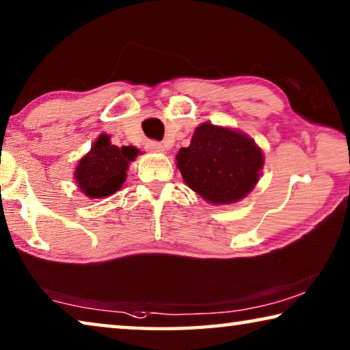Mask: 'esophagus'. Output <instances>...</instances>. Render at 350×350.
I'll list each match as a JSON object with an SVG mask.
<instances>
[{"label":"esophagus","instance_id":"obj_1","mask_svg":"<svg viewBox=\"0 0 350 350\" xmlns=\"http://www.w3.org/2000/svg\"><path fill=\"white\" fill-rule=\"evenodd\" d=\"M146 149L149 152H163L165 151L163 145H162V143H159V142H148Z\"/></svg>","mask_w":350,"mask_h":350}]
</instances>
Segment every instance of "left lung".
<instances>
[{
	"label": "left lung",
	"instance_id": "1",
	"mask_svg": "<svg viewBox=\"0 0 350 350\" xmlns=\"http://www.w3.org/2000/svg\"><path fill=\"white\" fill-rule=\"evenodd\" d=\"M185 184L212 204H232L258 182L263 152L252 138L229 127L204 123L188 148L176 155Z\"/></svg>",
	"mask_w": 350,
	"mask_h": 350
}]
</instances>
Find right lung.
I'll use <instances>...</instances> for the list:
<instances>
[{
	"label": "right lung",
	"instance_id": "1",
	"mask_svg": "<svg viewBox=\"0 0 350 350\" xmlns=\"http://www.w3.org/2000/svg\"><path fill=\"white\" fill-rule=\"evenodd\" d=\"M138 149L134 146H115L109 135H99L76 166L75 179L85 196L99 199L113 195L123 187L126 171L134 162Z\"/></svg>",
	"mask_w": 350,
	"mask_h": 350
}]
</instances>
